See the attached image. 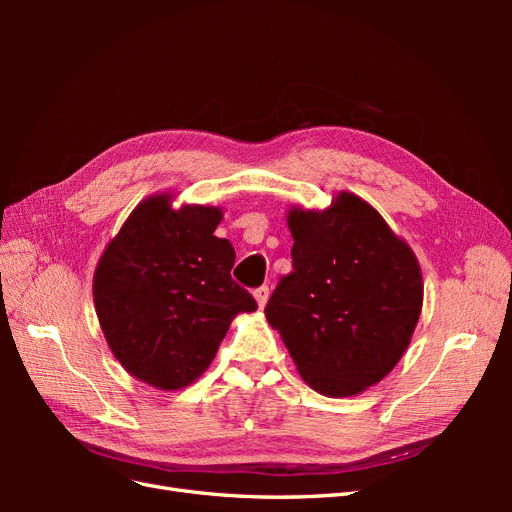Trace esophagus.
I'll use <instances>...</instances> for the list:
<instances>
[{
	"mask_svg": "<svg viewBox=\"0 0 512 512\" xmlns=\"http://www.w3.org/2000/svg\"><path fill=\"white\" fill-rule=\"evenodd\" d=\"M254 297H256V303H258V307L262 309L267 305V299H269V286H260V288H256L254 290Z\"/></svg>",
	"mask_w": 512,
	"mask_h": 512,
	"instance_id": "34e87169",
	"label": "esophagus"
}]
</instances>
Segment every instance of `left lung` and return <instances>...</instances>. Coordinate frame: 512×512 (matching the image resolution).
I'll use <instances>...</instances> for the list:
<instances>
[{
  "mask_svg": "<svg viewBox=\"0 0 512 512\" xmlns=\"http://www.w3.org/2000/svg\"><path fill=\"white\" fill-rule=\"evenodd\" d=\"M292 273L265 307L303 380L327 397L380 382L404 356L423 307L410 247L359 196L292 209Z\"/></svg>",
  "mask_w": 512,
  "mask_h": 512,
  "instance_id": "1",
  "label": "left lung"
}]
</instances>
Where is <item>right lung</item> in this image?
I'll return each instance as SVG.
<instances>
[{
  "label": "right lung",
  "mask_w": 512,
  "mask_h": 512,
  "mask_svg": "<svg viewBox=\"0 0 512 512\" xmlns=\"http://www.w3.org/2000/svg\"><path fill=\"white\" fill-rule=\"evenodd\" d=\"M218 207L138 205L108 243L94 275L100 327L130 374L164 391L194 382L213 361L232 318L254 297L230 277L235 247L213 232Z\"/></svg>",
  "instance_id": "add662e5"
}]
</instances>
